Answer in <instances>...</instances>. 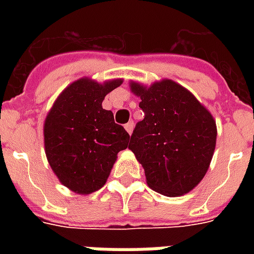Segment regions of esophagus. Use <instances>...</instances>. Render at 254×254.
Segmentation results:
<instances>
[{
    "instance_id": "obj_1",
    "label": "esophagus",
    "mask_w": 254,
    "mask_h": 254,
    "mask_svg": "<svg viewBox=\"0 0 254 254\" xmlns=\"http://www.w3.org/2000/svg\"><path fill=\"white\" fill-rule=\"evenodd\" d=\"M133 127H134V124H133V121H129L127 124V125H125V129H127V132L129 133V134H130V133L133 132Z\"/></svg>"
}]
</instances>
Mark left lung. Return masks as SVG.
Returning <instances> with one entry per match:
<instances>
[{"mask_svg": "<svg viewBox=\"0 0 254 254\" xmlns=\"http://www.w3.org/2000/svg\"><path fill=\"white\" fill-rule=\"evenodd\" d=\"M130 88L141 99L144 120L136 124L129 148L143 165L148 187L169 197L190 191L205 176L215 151L211 113L173 80L149 88L132 83Z\"/></svg>", "mask_w": 254, "mask_h": 254, "instance_id": "1", "label": "left lung"}]
</instances>
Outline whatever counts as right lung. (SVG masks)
<instances>
[{"instance_id": "right-lung-1", "label": "right lung", "mask_w": 254, "mask_h": 254, "mask_svg": "<svg viewBox=\"0 0 254 254\" xmlns=\"http://www.w3.org/2000/svg\"><path fill=\"white\" fill-rule=\"evenodd\" d=\"M121 83L80 78L64 89L47 114V160L61 184L76 193L88 194L103 187L117 154L127 148L129 133L102 107L106 95Z\"/></svg>"}]
</instances>
